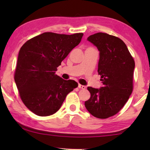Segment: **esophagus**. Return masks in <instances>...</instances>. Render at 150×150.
I'll return each instance as SVG.
<instances>
[{
    "label": "esophagus",
    "instance_id": "34e87169",
    "mask_svg": "<svg viewBox=\"0 0 150 150\" xmlns=\"http://www.w3.org/2000/svg\"><path fill=\"white\" fill-rule=\"evenodd\" d=\"M78 87L79 88H82V89H85V88H86L85 86L82 85H81V84H79L78 85Z\"/></svg>",
    "mask_w": 150,
    "mask_h": 150
}]
</instances>
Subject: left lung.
I'll use <instances>...</instances> for the list:
<instances>
[{
  "mask_svg": "<svg viewBox=\"0 0 150 150\" xmlns=\"http://www.w3.org/2000/svg\"><path fill=\"white\" fill-rule=\"evenodd\" d=\"M87 40L100 52L98 73L103 86L87 87L91 97L85 106L95 117L107 118L122 108L132 93L135 62L125 43L117 37L98 32Z\"/></svg>",
  "mask_w": 150,
  "mask_h": 150,
  "instance_id": "8db88e82",
  "label": "left lung"
}]
</instances>
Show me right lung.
Wrapping results in <instances>:
<instances>
[{
    "instance_id": "obj_1",
    "label": "right lung",
    "mask_w": 150,
    "mask_h": 150,
    "mask_svg": "<svg viewBox=\"0 0 150 150\" xmlns=\"http://www.w3.org/2000/svg\"><path fill=\"white\" fill-rule=\"evenodd\" d=\"M83 35L45 32L28 40L20 48L14 81L22 102L35 115H54L68 93L78 87L75 81L63 79L55 71Z\"/></svg>"
}]
</instances>
